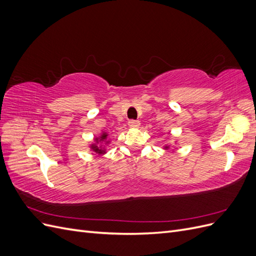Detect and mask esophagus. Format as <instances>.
Returning <instances> with one entry per match:
<instances>
[{"instance_id": "1", "label": "esophagus", "mask_w": 256, "mask_h": 256, "mask_svg": "<svg viewBox=\"0 0 256 256\" xmlns=\"http://www.w3.org/2000/svg\"><path fill=\"white\" fill-rule=\"evenodd\" d=\"M128 125H129L130 128H138V127H140V122L131 120L128 122Z\"/></svg>"}]
</instances>
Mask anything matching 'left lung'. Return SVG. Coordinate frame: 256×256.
I'll list each match as a JSON object with an SVG mask.
<instances>
[{
  "label": "left lung",
  "mask_w": 256,
  "mask_h": 256,
  "mask_svg": "<svg viewBox=\"0 0 256 256\" xmlns=\"http://www.w3.org/2000/svg\"><path fill=\"white\" fill-rule=\"evenodd\" d=\"M168 148H170L168 145H166V146H164V150H168Z\"/></svg>",
  "instance_id": "1"
}]
</instances>
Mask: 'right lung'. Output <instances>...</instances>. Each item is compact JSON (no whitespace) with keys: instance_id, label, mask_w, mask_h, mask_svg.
<instances>
[{"instance_id":"obj_1","label":"right lung","mask_w":256,"mask_h":256,"mask_svg":"<svg viewBox=\"0 0 256 256\" xmlns=\"http://www.w3.org/2000/svg\"><path fill=\"white\" fill-rule=\"evenodd\" d=\"M108 136H109V134H108L106 132H104V131H102V134L94 138V143L90 145V150L96 152L97 154H106V146H104L102 144L104 143L106 145V144L110 143V141L108 140Z\"/></svg>"}]
</instances>
